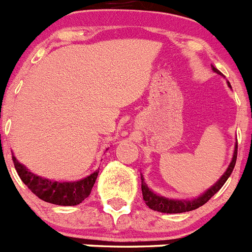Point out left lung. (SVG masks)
<instances>
[{
    "label": "left lung",
    "mask_w": 252,
    "mask_h": 252,
    "mask_svg": "<svg viewBox=\"0 0 252 252\" xmlns=\"http://www.w3.org/2000/svg\"><path fill=\"white\" fill-rule=\"evenodd\" d=\"M213 72L217 73L220 75H223L217 68L212 65ZM228 86L231 87L230 82H227ZM236 159H237V142L235 144V150H233V157L231 160L230 165L226 169V171L223 173L220 179L213 184L211 188H208L204 193H202L201 195L198 197L192 198V199H171V198L162 197V195L157 194L154 193L150 188L148 187V184L145 183V179L141 174V190H142V197H144V201H145L146 206L149 207L153 211H158V212L162 213H183V212H189V211H193V209L199 208L201 206H203L204 203L211 199L216 193L220 190V189L223 187V184L226 183V180L230 178L231 173H232L233 168H235Z\"/></svg>",
    "instance_id": "left-lung-1"
}]
</instances>
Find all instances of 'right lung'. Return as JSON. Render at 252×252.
<instances>
[{
    "label": "right lung",
    "instance_id": "right-lung-1",
    "mask_svg": "<svg viewBox=\"0 0 252 252\" xmlns=\"http://www.w3.org/2000/svg\"><path fill=\"white\" fill-rule=\"evenodd\" d=\"M12 161L17 174L28 186L31 192L40 199L48 203L58 206H77L82 203L91 194L95 179L98 177V170H95L87 178L77 182H57L31 173L24 164L19 161L12 154Z\"/></svg>",
    "mask_w": 252,
    "mask_h": 252
}]
</instances>
